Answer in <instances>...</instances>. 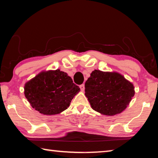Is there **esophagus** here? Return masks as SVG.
<instances>
[{"label": "esophagus", "mask_w": 158, "mask_h": 158, "mask_svg": "<svg viewBox=\"0 0 158 158\" xmlns=\"http://www.w3.org/2000/svg\"><path fill=\"white\" fill-rule=\"evenodd\" d=\"M79 87H80V89H81V91H84V89H85V85H84V84H81V85H80Z\"/></svg>", "instance_id": "esophagus-1"}]
</instances>
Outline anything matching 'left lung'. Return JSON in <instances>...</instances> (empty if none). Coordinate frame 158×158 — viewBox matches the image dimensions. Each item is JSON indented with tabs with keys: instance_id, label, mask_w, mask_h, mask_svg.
I'll list each match as a JSON object with an SVG mask.
<instances>
[{
	"instance_id": "obj_1",
	"label": "left lung",
	"mask_w": 158,
	"mask_h": 158,
	"mask_svg": "<svg viewBox=\"0 0 158 158\" xmlns=\"http://www.w3.org/2000/svg\"><path fill=\"white\" fill-rule=\"evenodd\" d=\"M135 95L132 83L118 73L95 69L85 83V95L93 110L114 116L125 110Z\"/></svg>"
}]
</instances>
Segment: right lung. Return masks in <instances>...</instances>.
<instances>
[{
    "instance_id": "obj_1",
    "label": "right lung",
    "mask_w": 158,
    "mask_h": 158,
    "mask_svg": "<svg viewBox=\"0 0 158 158\" xmlns=\"http://www.w3.org/2000/svg\"><path fill=\"white\" fill-rule=\"evenodd\" d=\"M79 91L71 77L60 69L42 72L24 86V94L31 105L44 115L65 110Z\"/></svg>"
}]
</instances>
